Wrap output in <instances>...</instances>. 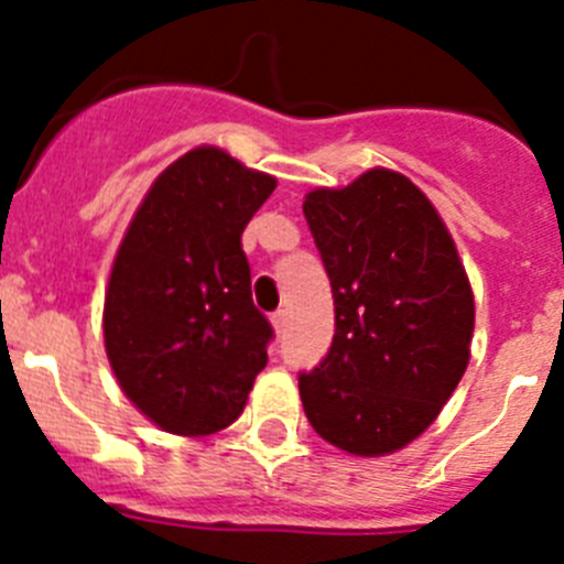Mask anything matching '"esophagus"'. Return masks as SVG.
<instances>
[{
    "mask_svg": "<svg viewBox=\"0 0 564 564\" xmlns=\"http://www.w3.org/2000/svg\"><path fill=\"white\" fill-rule=\"evenodd\" d=\"M271 322H273V330L276 333H285V327H288V311H276L271 316Z\"/></svg>",
    "mask_w": 564,
    "mask_h": 564,
    "instance_id": "obj_1",
    "label": "esophagus"
}]
</instances>
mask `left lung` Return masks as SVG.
I'll return each mask as SVG.
<instances>
[{"mask_svg":"<svg viewBox=\"0 0 564 564\" xmlns=\"http://www.w3.org/2000/svg\"><path fill=\"white\" fill-rule=\"evenodd\" d=\"M302 212L336 305L330 350L299 372L305 415L338 449L390 455L435 421L466 372V271L426 194L390 169L316 188Z\"/></svg>","mask_w":564,"mask_h":564,"instance_id":"8db88e82","label":"left lung"}]
</instances>
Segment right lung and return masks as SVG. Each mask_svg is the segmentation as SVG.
Segmentation results:
<instances>
[{"mask_svg": "<svg viewBox=\"0 0 564 564\" xmlns=\"http://www.w3.org/2000/svg\"><path fill=\"white\" fill-rule=\"evenodd\" d=\"M276 181L223 149H192L152 183L104 302V341L129 401L172 435L242 412L273 327L251 299L242 231Z\"/></svg>", "mask_w": 564, "mask_h": 564, "instance_id": "right-lung-1", "label": "right lung"}]
</instances>
